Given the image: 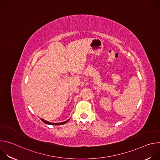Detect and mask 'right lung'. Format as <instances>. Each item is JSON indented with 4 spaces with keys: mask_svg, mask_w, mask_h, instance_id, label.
I'll return each mask as SVG.
<instances>
[{
    "mask_svg": "<svg viewBox=\"0 0 160 160\" xmlns=\"http://www.w3.org/2000/svg\"><path fill=\"white\" fill-rule=\"evenodd\" d=\"M41 120H42V121L43 123H46V124H48V125H63V124H64V123H67L68 121L70 120V119H69V120H66V121H65V122H61V123H51V122H48V121L45 120H43V119H42V118H41Z\"/></svg>",
    "mask_w": 160,
    "mask_h": 160,
    "instance_id": "obj_1",
    "label": "right lung"
}]
</instances>
